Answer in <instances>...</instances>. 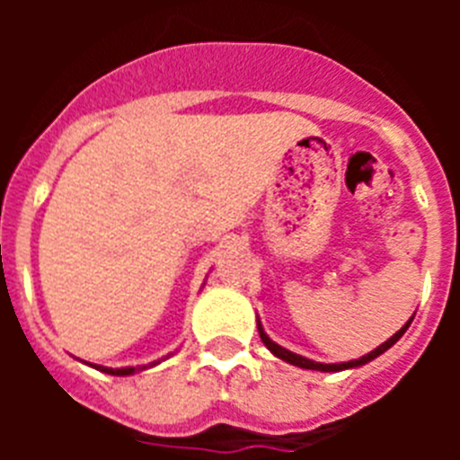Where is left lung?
Masks as SVG:
<instances>
[{"mask_svg": "<svg viewBox=\"0 0 460 460\" xmlns=\"http://www.w3.org/2000/svg\"><path fill=\"white\" fill-rule=\"evenodd\" d=\"M410 323H412V318L408 320V323L403 324V327L398 329L396 334L392 336L389 341H385L382 345H377L376 350H371L368 355L359 357V359H352V361H343V364H320V361H313V359H306V357L302 355H295V352L286 350V348H280L279 343H274V341L270 339V336L265 334V329H262V324H260L258 320V332H260V339H262V343L267 345V350L271 352V355H276L279 359L288 361V364H292V367H299V368H308V371H323V373H336V371H345V368H355V367H364V364H368L371 359H376V357H380L382 352H387L389 348H392L394 343H396L401 336L405 334V329L410 327Z\"/></svg>", "mask_w": 460, "mask_h": 460, "instance_id": "left-lung-1", "label": "left lung"}]
</instances>
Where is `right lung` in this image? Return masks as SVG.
<instances>
[{
    "label": "right lung",
    "instance_id": "right-lung-1",
    "mask_svg": "<svg viewBox=\"0 0 460 460\" xmlns=\"http://www.w3.org/2000/svg\"><path fill=\"white\" fill-rule=\"evenodd\" d=\"M99 368V371L108 373V376H133L136 371H142V368H136V367H126V368H108V367H93Z\"/></svg>",
    "mask_w": 460,
    "mask_h": 460
}]
</instances>
